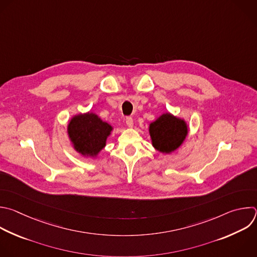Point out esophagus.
Listing matches in <instances>:
<instances>
[{
    "mask_svg": "<svg viewBox=\"0 0 257 257\" xmlns=\"http://www.w3.org/2000/svg\"><path fill=\"white\" fill-rule=\"evenodd\" d=\"M125 122H126V124H127L128 127H130V128L133 127V119H132L131 117H126Z\"/></svg>",
    "mask_w": 257,
    "mask_h": 257,
    "instance_id": "1",
    "label": "esophagus"
}]
</instances>
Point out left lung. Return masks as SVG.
Listing matches in <instances>:
<instances>
[{
	"mask_svg": "<svg viewBox=\"0 0 257 257\" xmlns=\"http://www.w3.org/2000/svg\"><path fill=\"white\" fill-rule=\"evenodd\" d=\"M152 145L162 153H170L178 149L188 135V125L185 120L165 113L149 125Z\"/></svg>",
	"mask_w": 257,
	"mask_h": 257,
	"instance_id": "8db88e82",
	"label": "left lung"
}]
</instances>
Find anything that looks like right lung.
I'll return each mask as SVG.
<instances>
[{
  "label": "right lung",
  "mask_w": 257,
  "mask_h": 257,
  "mask_svg": "<svg viewBox=\"0 0 257 257\" xmlns=\"http://www.w3.org/2000/svg\"><path fill=\"white\" fill-rule=\"evenodd\" d=\"M113 127L95 113L78 114L71 118L67 133L73 148L83 156L95 157L106 146Z\"/></svg>",
  "instance_id": "right-lung-1"
}]
</instances>
